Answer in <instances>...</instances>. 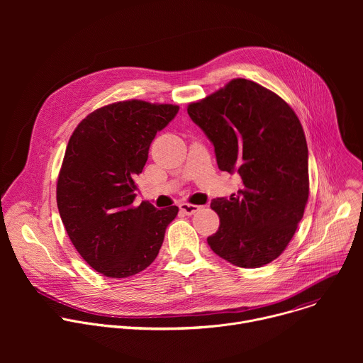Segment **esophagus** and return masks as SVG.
I'll use <instances>...</instances> for the list:
<instances>
[{"label":"esophagus","instance_id":"1","mask_svg":"<svg viewBox=\"0 0 363 363\" xmlns=\"http://www.w3.org/2000/svg\"><path fill=\"white\" fill-rule=\"evenodd\" d=\"M179 210H181L184 214H186V216H192V214H195V213L199 210V205H194V203H186V202H184V203L179 205Z\"/></svg>","mask_w":363,"mask_h":363}]
</instances>
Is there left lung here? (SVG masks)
Returning <instances> with one entry per match:
<instances>
[{
	"label": "left lung",
	"mask_w": 363,
	"mask_h": 363,
	"mask_svg": "<svg viewBox=\"0 0 363 363\" xmlns=\"http://www.w3.org/2000/svg\"><path fill=\"white\" fill-rule=\"evenodd\" d=\"M188 115L214 145L218 168L242 181L230 199H213L220 228L208 245L238 267L272 263L293 238L308 198L298 118L280 96L245 79L191 103Z\"/></svg>",
	"instance_id": "1"
}]
</instances>
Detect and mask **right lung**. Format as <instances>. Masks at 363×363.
Returning a JSON list of instances; mask_svg holds the SVG:
<instances>
[{"label":"right lung","instance_id":"add662e5","mask_svg":"<svg viewBox=\"0 0 363 363\" xmlns=\"http://www.w3.org/2000/svg\"><path fill=\"white\" fill-rule=\"evenodd\" d=\"M178 111L118 101L90 113L70 136L57 181L59 213L83 260L103 276L125 279L150 266L179 211L133 203L149 146Z\"/></svg>","mask_w":363,"mask_h":363}]
</instances>
